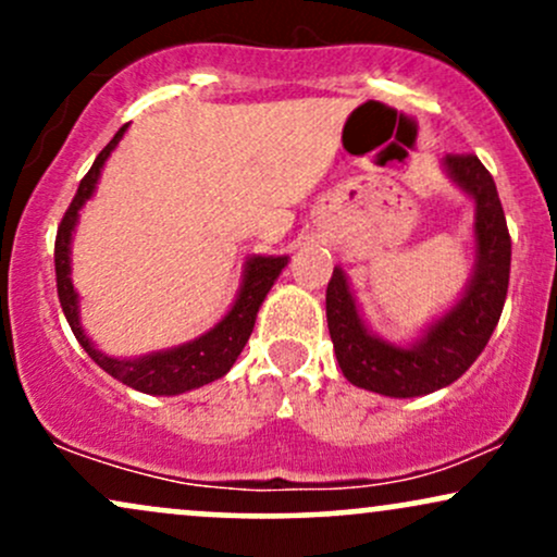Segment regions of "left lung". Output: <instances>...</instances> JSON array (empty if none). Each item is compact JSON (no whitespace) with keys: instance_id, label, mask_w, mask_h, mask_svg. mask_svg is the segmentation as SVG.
I'll use <instances>...</instances> for the list:
<instances>
[{"instance_id":"1","label":"left lung","mask_w":557,"mask_h":557,"mask_svg":"<svg viewBox=\"0 0 557 557\" xmlns=\"http://www.w3.org/2000/svg\"><path fill=\"white\" fill-rule=\"evenodd\" d=\"M445 170L474 198L476 272L469 290L411 348H398L363 327L348 280L335 267L327 285V327L337 363L350 385L417 398L450 385L482 354L500 322L510 277V233L495 181L476 154H447Z\"/></svg>"}]
</instances>
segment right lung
I'll return each instance as SVG.
<instances>
[{
  "label": "right lung",
  "mask_w": 557,
  "mask_h": 557,
  "mask_svg": "<svg viewBox=\"0 0 557 557\" xmlns=\"http://www.w3.org/2000/svg\"><path fill=\"white\" fill-rule=\"evenodd\" d=\"M123 125L110 144L99 151V157L94 159L91 170L83 175L78 185V194L70 201L65 216H62L60 227H57V240H54V270H57V296H60L62 311H65L70 330L78 337L91 359L104 369L107 374H112L114 380H120L123 385L140 389V393L149 395H177L185 389H194L209 382L220 380L230 372L235 359L240 356L243 345L248 343L253 332V322H257V311L261 300L267 298L274 280L280 277V272L285 270L287 257H253L248 261L246 274H243V285L238 298H235L233 309L227 311V317L216 324L214 330H209L207 335H201L198 341H190L185 345H177L172 350H162V354L140 356V359H110V356L99 354L94 348L91 341L83 332L78 322V293H75L73 283H70V238H73L75 222H78V212L83 203L88 201L99 181L101 168H104L107 157L112 154L114 146L120 144L125 133Z\"/></svg>",
  "instance_id": "right-lung-1"
}]
</instances>
